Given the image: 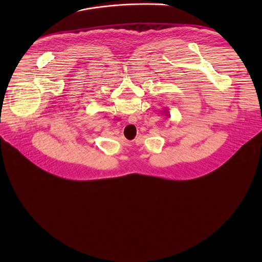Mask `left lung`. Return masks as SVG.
Wrapping results in <instances>:
<instances>
[{"mask_svg": "<svg viewBox=\"0 0 262 262\" xmlns=\"http://www.w3.org/2000/svg\"><path fill=\"white\" fill-rule=\"evenodd\" d=\"M163 113H165L167 116H170V112H169V110L168 108H164V111H163Z\"/></svg>", "mask_w": 262, "mask_h": 262, "instance_id": "obj_1", "label": "left lung"}]
</instances>
